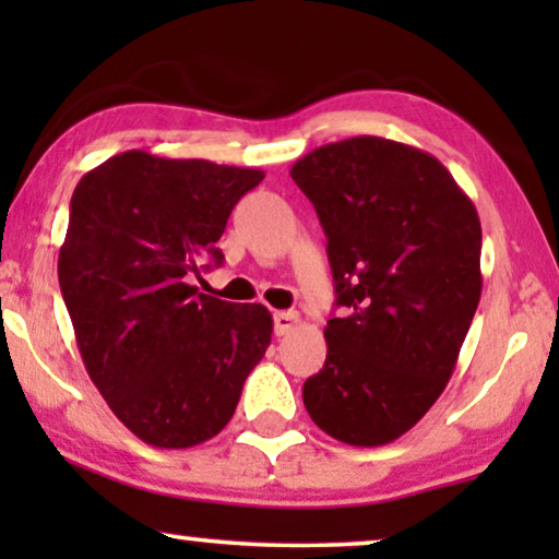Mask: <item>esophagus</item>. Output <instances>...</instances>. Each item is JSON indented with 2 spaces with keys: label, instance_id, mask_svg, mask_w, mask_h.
<instances>
[{
  "label": "esophagus",
  "instance_id": "34e87169",
  "mask_svg": "<svg viewBox=\"0 0 559 559\" xmlns=\"http://www.w3.org/2000/svg\"><path fill=\"white\" fill-rule=\"evenodd\" d=\"M297 325H300V316H297L295 310L274 312V333H277V335H285L289 331H295Z\"/></svg>",
  "mask_w": 559,
  "mask_h": 559
}]
</instances>
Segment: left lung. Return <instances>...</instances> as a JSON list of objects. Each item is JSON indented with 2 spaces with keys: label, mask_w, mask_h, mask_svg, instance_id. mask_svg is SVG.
<instances>
[{
  "label": "left lung",
  "mask_w": 559,
  "mask_h": 559,
  "mask_svg": "<svg viewBox=\"0 0 559 559\" xmlns=\"http://www.w3.org/2000/svg\"><path fill=\"white\" fill-rule=\"evenodd\" d=\"M289 175L316 205L346 308L328 320L305 409L346 445H386L453 377L484 287L478 211L438 157L384 136L323 144Z\"/></svg>",
  "instance_id": "8db88e82"
}]
</instances>
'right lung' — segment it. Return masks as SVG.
Masks as SVG:
<instances>
[{"label":"right lung","instance_id":"add662e5","mask_svg":"<svg viewBox=\"0 0 559 559\" xmlns=\"http://www.w3.org/2000/svg\"><path fill=\"white\" fill-rule=\"evenodd\" d=\"M254 167L114 155L83 175L58 254V280L91 381L147 445L186 450L234 417L243 381L272 341L264 305L198 293Z\"/></svg>","mask_w":559,"mask_h":559}]
</instances>
